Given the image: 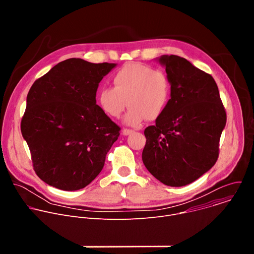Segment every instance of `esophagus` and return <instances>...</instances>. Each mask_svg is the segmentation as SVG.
I'll use <instances>...</instances> for the list:
<instances>
[{"mask_svg":"<svg viewBox=\"0 0 254 254\" xmlns=\"http://www.w3.org/2000/svg\"><path fill=\"white\" fill-rule=\"evenodd\" d=\"M134 130L133 129H130V128H124L123 129V134L124 135H128L130 133H132Z\"/></svg>","mask_w":254,"mask_h":254,"instance_id":"obj_1","label":"esophagus"}]
</instances>
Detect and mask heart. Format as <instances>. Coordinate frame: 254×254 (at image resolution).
Listing matches in <instances>:
<instances>
[{
    "instance_id": "obj_1",
    "label": "heart",
    "mask_w": 254,
    "mask_h": 254,
    "mask_svg": "<svg viewBox=\"0 0 254 254\" xmlns=\"http://www.w3.org/2000/svg\"><path fill=\"white\" fill-rule=\"evenodd\" d=\"M114 87H102L97 92V104L108 118L118 119L129 106L125 123L137 127L144 119L156 121L170 102L172 84L163 70L137 62L124 65L113 77Z\"/></svg>"
}]
</instances>
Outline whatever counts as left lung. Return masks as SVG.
<instances>
[{
    "instance_id": "obj_1",
    "label": "left lung",
    "mask_w": 254,
    "mask_h": 254,
    "mask_svg": "<svg viewBox=\"0 0 254 254\" xmlns=\"http://www.w3.org/2000/svg\"><path fill=\"white\" fill-rule=\"evenodd\" d=\"M172 84L170 102L155 126L144 129L142 162L160 182L188 185L219 156L226 112L214 78L177 55L162 56Z\"/></svg>"
}]
</instances>
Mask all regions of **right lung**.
<instances>
[{"instance_id":"obj_1","label":"right lung","mask_w":254,"mask_h":254,"mask_svg":"<svg viewBox=\"0 0 254 254\" xmlns=\"http://www.w3.org/2000/svg\"><path fill=\"white\" fill-rule=\"evenodd\" d=\"M115 66L70 58L30 88L21 131L33 169L46 184L76 191L101 172L121 127L100 111L95 96L98 83Z\"/></svg>"}]
</instances>
